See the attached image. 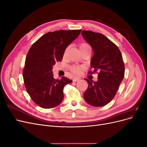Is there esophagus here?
<instances>
[{
    "mask_svg": "<svg viewBox=\"0 0 147 147\" xmlns=\"http://www.w3.org/2000/svg\"><path fill=\"white\" fill-rule=\"evenodd\" d=\"M80 80V78H78V77H74V78H73V82H76L79 81Z\"/></svg>",
    "mask_w": 147,
    "mask_h": 147,
    "instance_id": "obj_1",
    "label": "esophagus"
}]
</instances>
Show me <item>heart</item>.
I'll return each instance as SVG.
<instances>
[{
	"instance_id": "1",
	"label": "heart",
	"mask_w": 147,
	"mask_h": 147,
	"mask_svg": "<svg viewBox=\"0 0 147 147\" xmlns=\"http://www.w3.org/2000/svg\"><path fill=\"white\" fill-rule=\"evenodd\" d=\"M69 48V47H67L65 48V51L64 52V55H63L64 57H65L66 54H67V51H68ZM88 48H91L90 45H89L88 43H87L86 42H83V43H80L79 49H80V51H82L83 50H86V49H88ZM69 69L71 71V72L73 73L74 74H75V75H79V74H80L82 73V70H83V67L81 66V65H71V66L69 67Z\"/></svg>"
}]
</instances>
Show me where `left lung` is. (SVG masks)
Here are the masks:
<instances>
[{"label": "left lung", "mask_w": 147, "mask_h": 147, "mask_svg": "<svg viewBox=\"0 0 147 147\" xmlns=\"http://www.w3.org/2000/svg\"><path fill=\"white\" fill-rule=\"evenodd\" d=\"M82 35L94 51L91 62L94 70L88 74H98L97 82L84 79L88 87L83 97L92 106H104L116 95L124 76L125 67L121 53L118 47L103 34L82 30Z\"/></svg>", "instance_id": "1"}]
</instances>
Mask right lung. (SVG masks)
Here are the masks:
<instances>
[{
  "instance_id": "obj_1",
  "label": "right lung",
  "mask_w": 147,
  "mask_h": 147,
  "mask_svg": "<svg viewBox=\"0 0 147 147\" xmlns=\"http://www.w3.org/2000/svg\"><path fill=\"white\" fill-rule=\"evenodd\" d=\"M82 30H56L38 38L28 53L23 70L26 90L30 98L43 109L59 105L64 99L63 88L72 80L62 77L55 79L53 65L63 59L65 48Z\"/></svg>"
}]
</instances>
